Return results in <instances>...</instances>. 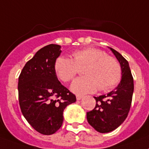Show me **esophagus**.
<instances>
[{"mask_svg":"<svg viewBox=\"0 0 149 149\" xmlns=\"http://www.w3.org/2000/svg\"><path fill=\"white\" fill-rule=\"evenodd\" d=\"M76 98H77V100H81L82 98H83V96H80V95H77V96H76Z\"/></svg>","mask_w":149,"mask_h":149,"instance_id":"34e87169","label":"esophagus"}]
</instances>
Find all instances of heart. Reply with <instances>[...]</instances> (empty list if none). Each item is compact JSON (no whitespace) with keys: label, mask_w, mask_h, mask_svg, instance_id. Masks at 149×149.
I'll list each match as a JSON object with an SVG mask.
<instances>
[{"label":"heart","mask_w":149,"mask_h":149,"mask_svg":"<svg viewBox=\"0 0 149 149\" xmlns=\"http://www.w3.org/2000/svg\"><path fill=\"white\" fill-rule=\"evenodd\" d=\"M84 68L86 76L76 79L71 89L77 94L93 93L111 90L120 81L121 67L114 57L107 56L101 49L96 48L77 50L73 53V59L61 56L55 62V71L64 82H69Z\"/></svg>","instance_id":"heart-1"}]
</instances>
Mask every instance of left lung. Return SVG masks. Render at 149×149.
I'll list each match as a JSON object with an SVG mask.
<instances>
[{
    "mask_svg": "<svg viewBox=\"0 0 149 149\" xmlns=\"http://www.w3.org/2000/svg\"><path fill=\"white\" fill-rule=\"evenodd\" d=\"M121 67L122 77L118 87L107 95L95 97L96 104L87 112L89 124L100 133H109L125 120L130 109L133 98V77L127 60L115 49L110 48Z\"/></svg>",
    "mask_w": 149,
    "mask_h": 149,
    "instance_id": "1",
    "label": "left lung"
}]
</instances>
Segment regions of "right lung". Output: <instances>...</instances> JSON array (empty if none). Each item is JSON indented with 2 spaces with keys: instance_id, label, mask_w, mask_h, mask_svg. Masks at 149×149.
<instances>
[{
  "instance_id": "1",
  "label": "right lung",
  "mask_w": 149,
  "mask_h": 149,
  "mask_svg": "<svg viewBox=\"0 0 149 149\" xmlns=\"http://www.w3.org/2000/svg\"><path fill=\"white\" fill-rule=\"evenodd\" d=\"M61 47L49 44L26 62L19 77L18 91L21 111L38 133L51 135L62 127L66 106L76 96L64 87L56 74L55 62Z\"/></svg>"
}]
</instances>
